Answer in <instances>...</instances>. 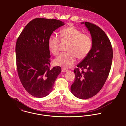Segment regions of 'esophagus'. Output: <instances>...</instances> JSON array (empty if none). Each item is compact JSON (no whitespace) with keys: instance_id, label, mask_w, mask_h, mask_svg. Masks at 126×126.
I'll return each mask as SVG.
<instances>
[{"instance_id":"esophagus-1","label":"esophagus","mask_w":126,"mask_h":126,"mask_svg":"<svg viewBox=\"0 0 126 126\" xmlns=\"http://www.w3.org/2000/svg\"><path fill=\"white\" fill-rule=\"evenodd\" d=\"M68 70H67V69H65V68H62V72H68Z\"/></svg>"}]
</instances>
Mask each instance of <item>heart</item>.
<instances>
[{"instance_id":"heart-1","label":"heart","mask_w":126,"mask_h":126,"mask_svg":"<svg viewBox=\"0 0 126 126\" xmlns=\"http://www.w3.org/2000/svg\"><path fill=\"white\" fill-rule=\"evenodd\" d=\"M62 39L70 41L66 53H63L57 57L54 63L56 65L69 68L76 61L77 57L79 59L85 58L92 46V41L88 35L81 33V32L75 27H69L63 30L60 33ZM60 38L56 34H52L48 40V47L54 54H58Z\"/></svg>"}]
</instances>
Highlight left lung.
Masks as SVG:
<instances>
[{"label":"left lung","instance_id":"1","mask_svg":"<svg viewBox=\"0 0 126 126\" xmlns=\"http://www.w3.org/2000/svg\"><path fill=\"white\" fill-rule=\"evenodd\" d=\"M81 24L90 32L92 46L90 52L74 70L75 78L71 92L77 97L85 99L96 94L103 86L110 70L113 52L110 40L103 30L89 22Z\"/></svg>","mask_w":126,"mask_h":126}]
</instances>
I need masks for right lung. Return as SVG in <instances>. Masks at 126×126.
<instances>
[{"mask_svg": "<svg viewBox=\"0 0 126 126\" xmlns=\"http://www.w3.org/2000/svg\"><path fill=\"white\" fill-rule=\"evenodd\" d=\"M64 25L56 19L35 18L27 24L17 39L16 53L19 78L25 90L34 97L49 94L61 72L59 66L49 68L48 40L54 31Z\"/></svg>", "mask_w": 126, "mask_h": 126, "instance_id": "obj_1", "label": "right lung"}]
</instances>
